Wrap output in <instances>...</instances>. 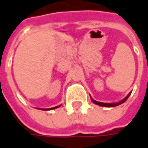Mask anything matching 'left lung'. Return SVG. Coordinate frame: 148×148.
Returning a JSON list of instances; mask_svg holds the SVG:
<instances>
[{
    "mask_svg": "<svg viewBox=\"0 0 148 148\" xmlns=\"http://www.w3.org/2000/svg\"><path fill=\"white\" fill-rule=\"evenodd\" d=\"M130 94H131V92H130V94L128 95V96H127L125 98H124L123 100H121V101H119V102H116V103H103V102H99V101H95V100H93L92 98H91V99H92V101H93V103L98 105V106H105V107H114V106H119V105L122 104V103H124L125 101H126V100L129 98V97L130 96Z\"/></svg>",
    "mask_w": 148,
    "mask_h": 148,
    "instance_id": "obj_1",
    "label": "left lung"
}]
</instances>
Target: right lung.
<instances>
[{"instance_id":"add662e5","label":"right lung","mask_w":148,"mask_h":148,"mask_svg":"<svg viewBox=\"0 0 148 148\" xmlns=\"http://www.w3.org/2000/svg\"><path fill=\"white\" fill-rule=\"evenodd\" d=\"M59 106H56V107H52V108H50V109H45L46 110H52V109H56V108H58Z\"/></svg>"}]
</instances>
